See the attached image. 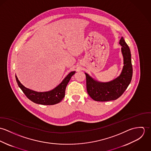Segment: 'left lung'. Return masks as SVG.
Masks as SVG:
<instances>
[{
  "label": "left lung",
  "mask_w": 151,
  "mask_h": 151,
  "mask_svg": "<svg viewBox=\"0 0 151 151\" xmlns=\"http://www.w3.org/2000/svg\"><path fill=\"white\" fill-rule=\"evenodd\" d=\"M119 44L122 47L124 65L120 75L113 80L101 83L93 80L88 74L86 76V90L92 99L99 102L116 100L126 91L131 83L132 76L131 55L129 47L122 37Z\"/></svg>",
  "instance_id": "left-lung-1"
}]
</instances>
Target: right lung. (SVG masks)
I'll return each instance as SVG.
<instances>
[{"instance_id": "obj_1", "label": "right lung", "mask_w": 151, "mask_h": 151, "mask_svg": "<svg viewBox=\"0 0 151 151\" xmlns=\"http://www.w3.org/2000/svg\"><path fill=\"white\" fill-rule=\"evenodd\" d=\"M76 71L70 72L62 82L56 88L47 92H37L22 85L17 77L16 76V81L25 96L32 102L43 105H52L59 103L62 101L65 96V90L68 83Z\"/></svg>"}]
</instances>
